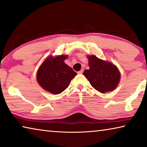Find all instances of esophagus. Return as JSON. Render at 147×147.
<instances>
[{
    "mask_svg": "<svg viewBox=\"0 0 147 147\" xmlns=\"http://www.w3.org/2000/svg\"><path fill=\"white\" fill-rule=\"evenodd\" d=\"M83 72H84V69H81L80 71H78V74H82V73H83Z\"/></svg>",
    "mask_w": 147,
    "mask_h": 147,
    "instance_id": "34e87169",
    "label": "esophagus"
}]
</instances>
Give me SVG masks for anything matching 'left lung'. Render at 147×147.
Wrapping results in <instances>:
<instances>
[{"mask_svg": "<svg viewBox=\"0 0 147 147\" xmlns=\"http://www.w3.org/2000/svg\"><path fill=\"white\" fill-rule=\"evenodd\" d=\"M88 60L90 69L85 70L83 74L92 87L101 93L115 90L120 78V73L117 67L95 55L88 56Z\"/></svg>", "mask_w": 147, "mask_h": 147, "instance_id": "8db88e82", "label": "left lung"}]
</instances>
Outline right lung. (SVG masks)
<instances>
[{
	"label": "right lung",
	"mask_w": 147,
	"mask_h": 147,
	"mask_svg": "<svg viewBox=\"0 0 147 147\" xmlns=\"http://www.w3.org/2000/svg\"><path fill=\"white\" fill-rule=\"evenodd\" d=\"M67 55L49 57L43 62L37 72V81L42 88L53 94L66 89L76 74L73 69L64 63Z\"/></svg>",
	"instance_id": "right-lung-1"
}]
</instances>
